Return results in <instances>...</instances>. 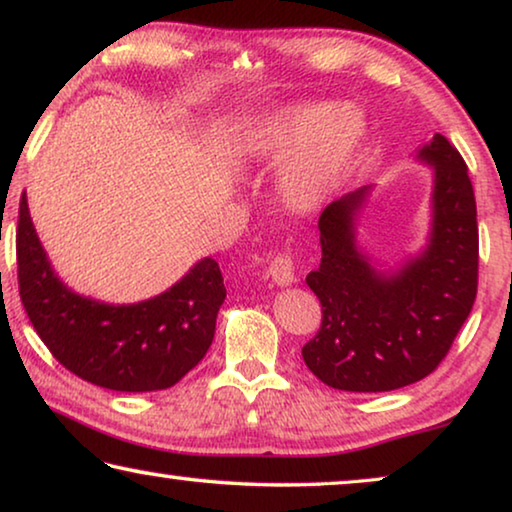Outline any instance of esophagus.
<instances>
[{
    "label": "esophagus",
    "mask_w": 512,
    "mask_h": 512,
    "mask_svg": "<svg viewBox=\"0 0 512 512\" xmlns=\"http://www.w3.org/2000/svg\"><path fill=\"white\" fill-rule=\"evenodd\" d=\"M267 274H270L272 281L277 286H290L295 283V261L290 254H277L270 261V267H267Z\"/></svg>",
    "instance_id": "esophagus-1"
}]
</instances>
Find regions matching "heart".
Segmentation results:
<instances>
[{"label":"heart","instance_id":"obj_1","mask_svg":"<svg viewBox=\"0 0 512 512\" xmlns=\"http://www.w3.org/2000/svg\"><path fill=\"white\" fill-rule=\"evenodd\" d=\"M359 123L348 109L302 105L270 114L251 128L247 148L279 160V196L290 210L318 208L348 176Z\"/></svg>","mask_w":512,"mask_h":512}]
</instances>
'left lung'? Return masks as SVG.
Returning <instances> with one entry per match:
<instances>
[{"label": "left lung", "mask_w": 512, "mask_h": 512, "mask_svg": "<svg viewBox=\"0 0 512 512\" xmlns=\"http://www.w3.org/2000/svg\"><path fill=\"white\" fill-rule=\"evenodd\" d=\"M435 169L428 247L396 272H380L355 245V219L368 187L329 203L318 219L320 267L306 283L322 322L302 348L327 387L393 391L428 377L465 325L478 290L474 187L451 141L435 135L419 151Z\"/></svg>", "instance_id": "obj_1"}]
</instances>
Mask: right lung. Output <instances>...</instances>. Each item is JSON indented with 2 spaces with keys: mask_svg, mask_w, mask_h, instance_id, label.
<instances>
[{
  "mask_svg": "<svg viewBox=\"0 0 512 512\" xmlns=\"http://www.w3.org/2000/svg\"><path fill=\"white\" fill-rule=\"evenodd\" d=\"M15 254L20 300L31 325L52 357L82 380L112 391H160L174 387L206 357L226 297L212 258H203L153 300L105 304L82 297L54 274L25 194Z\"/></svg>",
  "mask_w": 512,
  "mask_h": 512,
  "instance_id": "obj_1",
  "label": "right lung"
}]
</instances>
